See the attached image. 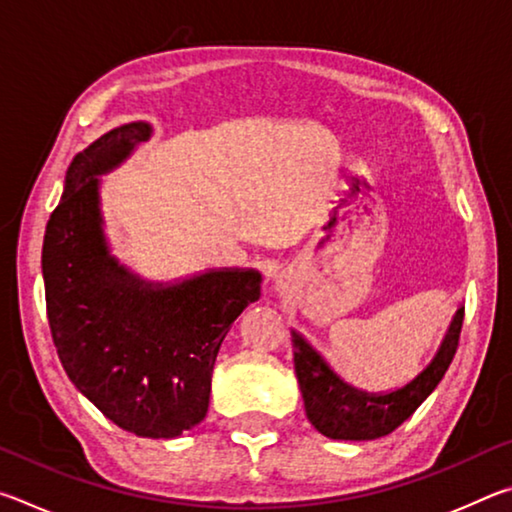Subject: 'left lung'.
I'll use <instances>...</instances> for the list:
<instances>
[{
    "mask_svg": "<svg viewBox=\"0 0 512 512\" xmlns=\"http://www.w3.org/2000/svg\"><path fill=\"white\" fill-rule=\"evenodd\" d=\"M465 309L461 307L449 325L445 341L436 357L411 384L386 395L357 391L327 368V363L293 332V363L305 400L309 422L327 438L334 440H375L393 433L415 409L433 393L452 363L461 339Z\"/></svg>",
    "mask_w": 512,
    "mask_h": 512,
    "instance_id": "obj_1",
    "label": "left lung"
}]
</instances>
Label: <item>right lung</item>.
<instances>
[{
	"label": "right lung",
	"mask_w": 512,
	"mask_h": 512,
	"mask_svg": "<svg viewBox=\"0 0 512 512\" xmlns=\"http://www.w3.org/2000/svg\"><path fill=\"white\" fill-rule=\"evenodd\" d=\"M149 133L142 121L119 126L72 160L45 230L42 275L51 339L74 386L117 427L176 438L205 418L216 354L259 300L262 275L210 271L153 287L108 253L97 176Z\"/></svg>",
	"instance_id": "1"
}]
</instances>
